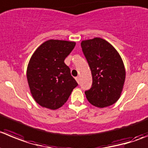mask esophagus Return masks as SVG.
<instances>
[{
  "label": "esophagus",
  "instance_id": "1",
  "mask_svg": "<svg viewBox=\"0 0 148 148\" xmlns=\"http://www.w3.org/2000/svg\"><path fill=\"white\" fill-rule=\"evenodd\" d=\"M75 80H76V81L78 82V84H80V78H79V77H76V78H75Z\"/></svg>",
  "mask_w": 148,
  "mask_h": 148
}]
</instances>
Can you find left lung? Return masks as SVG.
Instances as JSON below:
<instances>
[{
	"label": "left lung",
	"mask_w": 148,
	"mask_h": 148,
	"mask_svg": "<svg viewBox=\"0 0 148 148\" xmlns=\"http://www.w3.org/2000/svg\"><path fill=\"white\" fill-rule=\"evenodd\" d=\"M81 45L92 75L91 88L85 91L87 99L100 108L113 105L120 98L126 78L120 54L100 38L82 40Z\"/></svg>",
	"instance_id": "8db88e82"
}]
</instances>
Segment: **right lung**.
<instances>
[{
  "label": "right lung",
  "mask_w": 148,
  "mask_h": 148,
  "mask_svg": "<svg viewBox=\"0 0 148 148\" xmlns=\"http://www.w3.org/2000/svg\"><path fill=\"white\" fill-rule=\"evenodd\" d=\"M75 42L46 40L33 53L27 69L28 85L33 99L51 110L61 108L78 86L64 62Z\"/></svg>",
  "instance_id": "right-lung-1"
}]
</instances>
